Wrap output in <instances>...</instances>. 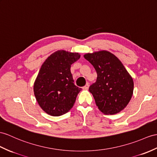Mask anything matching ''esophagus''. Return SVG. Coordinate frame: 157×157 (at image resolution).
<instances>
[{
	"instance_id": "obj_1",
	"label": "esophagus",
	"mask_w": 157,
	"mask_h": 157,
	"mask_svg": "<svg viewBox=\"0 0 157 157\" xmlns=\"http://www.w3.org/2000/svg\"><path fill=\"white\" fill-rule=\"evenodd\" d=\"M89 83L87 82L86 84V85L85 86L82 87V89L83 90H88V89H89Z\"/></svg>"
}]
</instances>
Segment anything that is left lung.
Instances as JSON below:
<instances>
[{
	"instance_id": "1",
	"label": "left lung",
	"mask_w": 157,
	"mask_h": 157,
	"mask_svg": "<svg viewBox=\"0 0 157 157\" xmlns=\"http://www.w3.org/2000/svg\"><path fill=\"white\" fill-rule=\"evenodd\" d=\"M97 73V81L89 87L98 109L105 114H114L127 106L132 96L131 76L116 56L106 51L84 55Z\"/></svg>"
}]
</instances>
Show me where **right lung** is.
<instances>
[{"label":"right lung","instance_id":"add662e5","mask_svg":"<svg viewBox=\"0 0 157 157\" xmlns=\"http://www.w3.org/2000/svg\"><path fill=\"white\" fill-rule=\"evenodd\" d=\"M81 55L57 51L42 64L34 83V93L40 108L51 116L59 117L73 106L82 89L76 86L71 72L72 63Z\"/></svg>","mask_w":157,"mask_h":157}]
</instances>
